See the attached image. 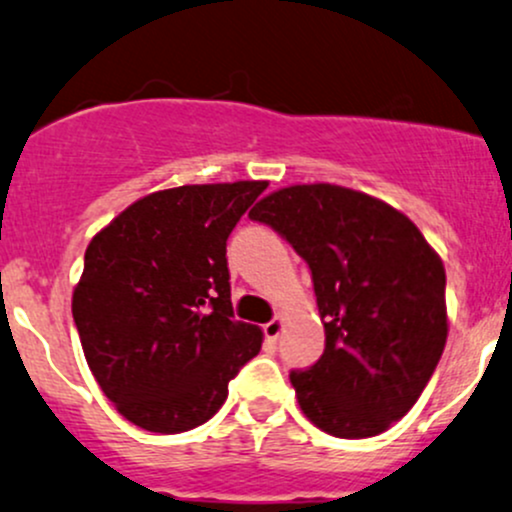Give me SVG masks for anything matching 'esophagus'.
I'll use <instances>...</instances> for the list:
<instances>
[{
	"instance_id": "esophagus-1",
	"label": "esophagus",
	"mask_w": 512,
	"mask_h": 512,
	"mask_svg": "<svg viewBox=\"0 0 512 512\" xmlns=\"http://www.w3.org/2000/svg\"><path fill=\"white\" fill-rule=\"evenodd\" d=\"M285 329V319L283 317H275L273 321H268L266 326H263V333H266V341L275 343L280 338V333Z\"/></svg>"
}]
</instances>
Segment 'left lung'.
<instances>
[{"mask_svg": "<svg viewBox=\"0 0 512 512\" xmlns=\"http://www.w3.org/2000/svg\"><path fill=\"white\" fill-rule=\"evenodd\" d=\"M312 268L324 355L292 372L297 404L324 433L380 435L411 411L445 350V266L409 217L336 183H292L249 212Z\"/></svg>", "mask_w": 512, "mask_h": 512, "instance_id": "obj_1", "label": "left lung"}]
</instances>
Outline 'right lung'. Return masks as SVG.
<instances>
[{
  "instance_id": "1",
  "label": "right lung",
  "mask_w": 512,
  "mask_h": 512,
  "mask_svg": "<svg viewBox=\"0 0 512 512\" xmlns=\"http://www.w3.org/2000/svg\"><path fill=\"white\" fill-rule=\"evenodd\" d=\"M266 188H164L86 246L72 317L91 375L137 428L171 435L203 426L261 350L263 331L232 314L227 237Z\"/></svg>"
}]
</instances>
